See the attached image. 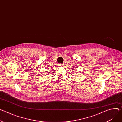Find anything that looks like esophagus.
Returning a JSON list of instances; mask_svg holds the SVG:
<instances>
[{
    "label": "esophagus",
    "instance_id": "34e87169",
    "mask_svg": "<svg viewBox=\"0 0 122 122\" xmlns=\"http://www.w3.org/2000/svg\"><path fill=\"white\" fill-rule=\"evenodd\" d=\"M59 67H63V64H59Z\"/></svg>",
    "mask_w": 122,
    "mask_h": 122
}]
</instances>
